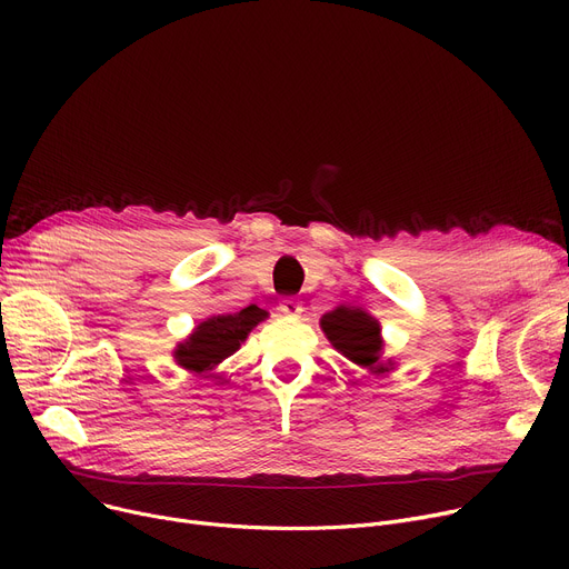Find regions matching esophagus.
<instances>
[{
    "instance_id": "obj_1",
    "label": "esophagus",
    "mask_w": 569,
    "mask_h": 569,
    "mask_svg": "<svg viewBox=\"0 0 569 569\" xmlns=\"http://www.w3.org/2000/svg\"><path fill=\"white\" fill-rule=\"evenodd\" d=\"M279 311L283 316H288V318H297V316L302 313V305L297 302V300H292V297H283L281 305H279Z\"/></svg>"
}]
</instances>
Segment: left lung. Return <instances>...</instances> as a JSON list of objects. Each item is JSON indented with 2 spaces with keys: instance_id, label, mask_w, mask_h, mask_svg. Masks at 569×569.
<instances>
[{
  "instance_id": "1",
  "label": "left lung",
  "mask_w": 569,
  "mask_h": 569,
  "mask_svg": "<svg viewBox=\"0 0 569 569\" xmlns=\"http://www.w3.org/2000/svg\"><path fill=\"white\" fill-rule=\"evenodd\" d=\"M320 330L346 360L369 369L373 376H385L395 369L392 360H382L380 322L369 311L341 305L320 318Z\"/></svg>"
}]
</instances>
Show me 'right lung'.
<instances>
[{
    "instance_id": "right-lung-1",
    "label": "right lung",
    "mask_w": 569,
    "mask_h": 569,
    "mask_svg": "<svg viewBox=\"0 0 569 569\" xmlns=\"http://www.w3.org/2000/svg\"><path fill=\"white\" fill-rule=\"evenodd\" d=\"M267 318V311L256 305L242 309L239 313L204 318L193 327V332L179 341L172 350L177 367L193 376H204L217 369L226 357L239 350L251 335L253 327Z\"/></svg>"
}]
</instances>
